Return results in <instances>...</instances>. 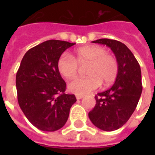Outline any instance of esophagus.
<instances>
[{
  "instance_id": "esophagus-1",
  "label": "esophagus",
  "mask_w": 155,
  "mask_h": 155,
  "mask_svg": "<svg viewBox=\"0 0 155 155\" xmlns=\"http://www.w3.org/2000/svg\"><path fill=\"white\" fill-rule=\"evenodd\" d=\"M83 97H84V96H80V95H76V99H77V100L82 99Z\"/></svg>"
}]
</instances>
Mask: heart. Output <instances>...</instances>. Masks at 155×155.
<instances>
[{
  "mask_svg": "<svg viewBox=\"0 0 155 155\" xmlns=\"http://www.w3.org/2000/svg\"><path fill=\"white\" fill-rule=\"evenodd\" d=\"M87 64L85 75L68 84L69 91L76 95L88 94L100 87L112 84L118 74V63L113 55L108 54L105 48L92 45L75 50L71 56L63 54L58 58L57 68L63 77L71 80L76 77L79 66Z\"/></svg>",
  "mask_w": 155,
  "mask_h": 155,
  "instance_id": "obj_1",
  "label": "heart"
}]
</instances>
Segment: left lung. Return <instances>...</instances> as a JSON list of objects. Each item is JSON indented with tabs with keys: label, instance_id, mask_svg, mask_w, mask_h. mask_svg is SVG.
Returning <instances> with one entry per match:
<instances>
[{
	"label": "left lung",
	"instance_id": "obj_1",
	"mask_svg": "<svg viewBox=\"0 0 155 155\" xmlns=\"http://www.w3.org/2000/svg\"><path fill=\"white\" fill-rule=\"evenodd\" d=\"M92 42L109 47L118 63L115 83L95 97L96 105L88 113L95 126L104 131H113L127 122L137 107L142 91L141 68L131 51L122 42L108 38Z\"/></svg>",
	"mask_w": 155,
	"mask_h": 155
}]
</instances>
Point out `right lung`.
Masks as SVG:
<instances>
[{"label":"right lung","mask_w":155,"mask_h":155,"mask_svg":"<svg viewBox=\"0 0 155 155\" xmlns=\"http://www.w3.org/2000/svg\"><path fill=\"white\" fill-rule=\"evenodd\" d=\"M75 43L48 40L30 49L16 75L18 101L29 121L38 130L53 132L65 125L75 95L66 94V83L57 62Z\"/></svg>","instance_id":"add662e5"}]
</instances>
